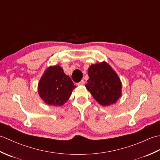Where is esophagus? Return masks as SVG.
<instances>
[{"instance_id":"34e87169","label":"esophagus","mask_w":160,"mask_h":160,"mask_svg":"<svg viewBox=\"0 0 160 160\" xmlns=\"http://www.w3.org/2000/svg\"><path fill=\"white\" fill-rule=\"evenodd\" d=\"M84 84V81L83 80H82L80 81V82H78V83H77V84L78 85H83V84Z\"/></svg>"}]
</instances>
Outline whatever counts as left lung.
Listing matches in <instances>:
<instances>
[{
  "mask_svg": "<svg viewBox=\"0 0 160 160\" xmlns=\"http://www.w3.org/2000/svg\"><path fill=\"white\" fill-rule=\"evenodd\" d=\"M87 89L102 106L117 102L122 96V82L116 72L106 62L92 64L88 69Z\"/></svg>",
  "mask_w": 160,
  "mask_h": 160,
  "instance_id": "obj_1",
  "label": "left lung"
}]
</instances>
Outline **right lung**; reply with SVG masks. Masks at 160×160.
<instances>
[{"label":"right lung","mask_w":160,"mask_h":160,"mask_svg":"<svg viewBox=\"0 0 160 160\" xmlns=\"http://www.w3.org/2000/svg\"><path fill=\"white\" fill-rule=\"evenodd\" d=\"M76 87L62 67L59 65L50 66L40 78L38 92L47 104L60 107L69 100Z\"/></svg>","instance_id":"add662e5"}]
</instances>
